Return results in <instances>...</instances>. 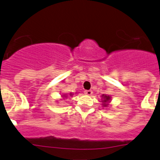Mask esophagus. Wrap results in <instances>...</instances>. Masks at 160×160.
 Masks as SVG:
<instances>
[{
	"label": "esophagus",
	"mask_w": 160,
	"mask_h": 160,
	"mask_svg": "<svg viewBox=\"0 0 160 160\" xmlns=\"http://www.w3.org/2000/svg\"><path fill=\"white\" fill-rule=\"evenodd\" d=\"M84 93L87 96H91L92 94V90H85V91H84Z\"/></svg>",
	"instance_id": "esophagus-1"
}]
</instances>
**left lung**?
I'll return each instance as SVG.
<instances>
[{"label": "left lung", "instance_id": "8db88e82", "mask_svg": "<svg viewBox=\"0 0 160 160\" xmlns=\"http://www.w3.org/2000/svg\"><path fill=\"white\" fill-rule=\"evenodd\" d=\"M101 97H102V100H101L102 101H101L102 105H103L104 107H107L111 101V97L109 95H105V94H103V95L101 96Z\"/></svg>", "mask_w": 160, "mask_h": 160}]
</instances>
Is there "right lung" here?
<instances>
[{
  "instance_id": "1",
  "label": "right lung",
  "mask_w": 160,
  "mask_h": 160,
  "mask_svg": "<svg viewBox=\"0 0 160 160\" xmlns=\"http://www.w3.org/2000/svg\"><path fill=\"white\" fill-rule=\"evenodd\" d=\"M72 94L70 93V96H72ZM63 97H67V95H63Z\"/></svg>"
}]
</instances>
